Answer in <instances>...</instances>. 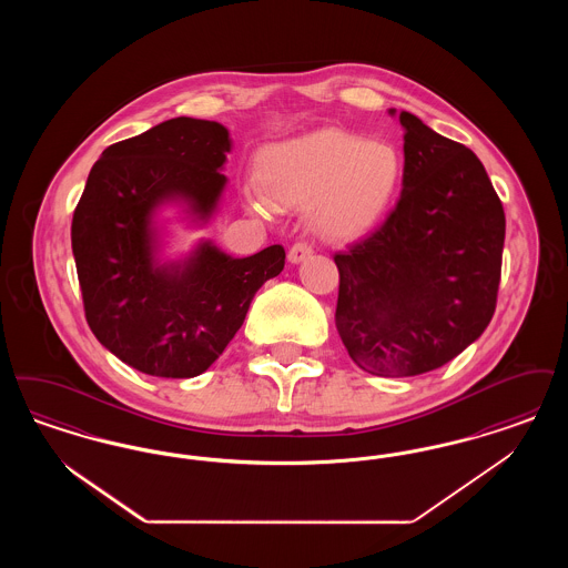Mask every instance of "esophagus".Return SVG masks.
<instances>
[{
	"instance_id": "34e87169",
	"label": "esophagus",
	"mask_w": 568,
	"mask_h": 568,
	"mask_svg": "<svg viewBox=\"0 0 568 568\" xmlns=\"http://www.w3.org/2000/svg\"><path fill=\"white\" fill-rule=\"evenodd\" d=\"M313 255V246L308 243H296L292 248H290V253H287V260L292 262V264H300V262H304L306 257H311Z\"/></svg>"
}]
</instances>
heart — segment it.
Wrapping results in <instances>:
<instances>
[{
    "instance_id": "obj_1",
    "label": "heart",
    "mask_w": 568,
    "mask_h": 568,
    "mask_svg": "<svg viewBox=\"0 0 568 568\" xmlns=\"http://www.w3.org/2000/svg\"><path fill=\"white\" fill-rule=\"evenodd\" d=\"M405 162L389 142L324 130L271 144L257 162V193H246L251 211L308 206V221L325 241L364 236L385 215L403 185Z\"/></svg>"
}]
</instances>
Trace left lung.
Listing matches in <instances>:
<instances>
[{"mask_svg": "<svg viewBox=\"0 0 568 568\" xmlns=\"http://www.w3.org/2000/svg\"><path fill=\"white\" fill-rule=\"evenodd\" d=\"M398 119L400 200L368 239L334 255L338 334L378 377L430 373L484 334L505 244V211L479 158L406 110Z\"/></svg>", "mask_w": 568, "mask_h": 568, "instance_id": "8db88e82", "label": "left lung"}]
</instances>
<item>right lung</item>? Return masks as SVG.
<instances>
[{
    "label": "right lung",
    "instance_id": "add662e5",
    "mask_svg": "<svg viewBox=\"0 0 568 568\" xmlns=\"http://www.w3.org/2000/svg\"><path fill=\"white\" fill-rule=\"evenodd\" d=\"M232 151L216 123L176 116L110 144L93 163L72 219V253L87 324L135 371L163 378L202 375L241 329L257 290L285 266L272 244L232 257L213 241L165 260L163 209L204 227L227 185Z\"/></svg>",
    "mask_w": 568,
    "mask_h": 568
}]
</instances>
